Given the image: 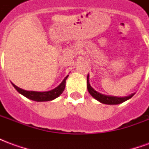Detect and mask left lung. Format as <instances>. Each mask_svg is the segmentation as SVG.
<instances>
[{
	"label": "left lung",
	"mask_w": 149,
	"mask_h": 149,
	"mask_svg": "<svg viewBox=\"0 0 149 149\" xmlns=\"http://www.w3.org/2000/svg\"><path fill=\"white\" fill-rule=\"evenodd\" d=\"M87 83H88V91L89 92V93L91 94V96L95 98L96 100L98 101H100V103L106 104H119L123 103L125 102V100L130 99L132 97H133L134 93L132 94L130 96L124 97H112V96H107V95H104L100 93H98L96 90H94L93 88L91 87L90 84L88 82V76L87 77Z\"/></svg>",
	"instance_id": "left-lung-1"
}]
</instances>
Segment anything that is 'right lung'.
Listing matches in <instances>:
<instances>
[{
    "label": "right lung",
    "mask_w": 149,
    "mask_h": 149,
    "mask_svg": "<svg viewBox=\"0 0 149 149\" xmlns=\"http://www.w3.org/2000/svg\"><path fill=\"white\" fill-rule=\"evenodd\" d=\"M68 76H67L64 79V81H62L61 84L57 86V87L52 89V90L48 91V92H35V91H26L20 88L17 86H16L15 84L13 85V87L17 89L18 93H20L22 94L23 96L25 97H27L29 99H30L34 101H49V100H54L55 98L58 97L61 94L63 93V91L65 90V82H66V79L68 77Z\"/></svg>",
    "instance_id": "add662e5"
}]
</instances>
